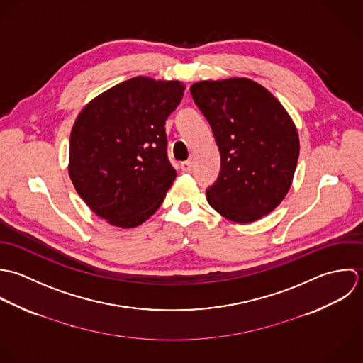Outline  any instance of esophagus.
I'll return each mask as SVG.
<instances>
[{"instance_id": "1", "label": "esophagus", "mask_w": 363, "mask_h": 363, "mask_svg": "<svg viewBox=\"0 0 363 363\" xmlns=\"http://www.w3.org/2000/svg\"><path fill=\"white\" fill-rule=\"evenodd\" d=\"M181 169H182L184 172H191V169H192V162H191V161H184V162H181Z\"/></svg>"}]
</instances>
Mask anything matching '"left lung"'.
<instances>
[{"label":"left lung","mask_w":363,"mask_h":363,"mask_svg":"<svg viewBox=\"0 0 363 363\" xmlns=\"http://www.w3.org/2000/svg\"><path fill=\"white\" fill-rule=\"evenodd\" d=\"M192 98L220 151V172L206 189L223 218L251 223L286 196L298 158V136L282 104L248 78L199 81Z\"/></svg>","instance_id":"left-lung-1"}]
</instances>
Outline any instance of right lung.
I'll return each instance as SVG.
<instances>
[{
    "mask_svg": "<svg viewBox=\"0 0 363 363\" xmlns=\"http://www.w3.org/2000/svg\"><path fill=\"white\" fill-rule=\"evenodd\" d=\"M181 81L133 77L94 98L75 119L69 174L99 218L140 225L162 203L177 171L168 161L165 121L184 95Z\"/></svg>",
    "mask_w": 363,
    "mask_h": 363,
    "instance_id": "right-lung-1",
    "label": "right lung"
}]
</instances>
